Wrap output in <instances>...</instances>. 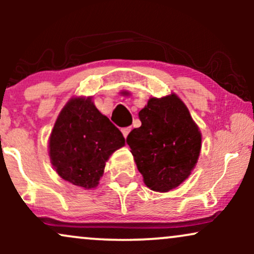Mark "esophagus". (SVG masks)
Returning a JSON list of instances; mask_svg holds the SVG:
<instances>
[{
    "label": "esophagus",
    "mask_w": 254,
    "mask_h": 254,
    "mask_svg": "<svg viewBox=\"0 0 254 254\" xmlns=\"http://www.w3.org/2000/svg\"><path fill=\"white\" fill-rule=\"evenodd\" d=\"M130 131H131V127H123V129H122V132H123L124 137H127V135H129Z\"/></svg>",
    "instance_id": "34e87169"
}]
</instances>
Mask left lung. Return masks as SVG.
Segmentation results:
<instances>
[{
    "label": "left lung",
    "instance_id": "1",
    "mask_svg": "<svg viewBox=\"0 0 254 254\" xmlns=\"http://www.w3.org/2000/svg\"><path fill=\"white\" fill-rule=\"evenodd\" d=\"M142 125L127 137L144 184L153 191L179 186L197 164L202 136L177 95L151 98L139 111Z\"/></svg>",
    "mask_w": 254,
    "mask_h": 254
}]
</instances>
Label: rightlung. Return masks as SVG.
<instances>
[{"label":"right lung","instance_id":"obj_1","mask_svg":"<svg viewBox=\"0 0 254 254\" xmlns=\"http://www.w3.org/2000/svg\"><path fill=\"white\" fill-rule=\"evenodd\" d=\"M124 144L118 127L99 112L90 98H77L71 99L58 116L49 148L61 178L92 189L98 185L111 154Z\"/></svg>","mask_w":254,"mask_h":254}]
</instances>
